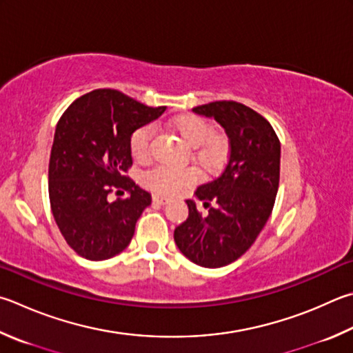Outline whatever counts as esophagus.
I'll return each mask as SVG.
<instances>
[{"label": "esophagus", "instance_id": "obj_1", "mask_svg": "<svg viewBox=\"0 0 353 353\" xmlns=\"http://www.w3.org/2000/svg\"><path fill=\"white\" fill-rule=\"evenodd\" d=\"M152 202L157 205H165V203H168V197L160 196V194H152Z\"/></svg>", "mask_w": 353, "mask_h": 353}]
</instances>
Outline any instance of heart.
<instances>
[{
	"instance_id": "obj_1",
	"label": "heart",
	"mask_w": 353,
	"mask_h": 353,
	"mask_svg": "<svg viewBox=\"0 0 353 353\" xmlns=\"http://www.w3.org/2000/svg\"><path fill=\"white\" fill-rule=\"evenodd\" d=\"M172 128L191 148V157L203 171H221L230 156V142L223 134H213V125L194 114L179 115L172 120ZM152 126L145 125L131 134L130 151L137 163H148L151 160ZM199 181V172L193 166L172 168L157 166L145 172L142 183L152 193L160 196H172L190 188Z\"/></svg>"
}]
</instances>
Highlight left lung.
Masks as SVG:
<instances>
[{"mask_svg": "<svg viewBox=\"0 0 353 353\" xmlns=\"http://www.w3.org/2000/svg\"><path fill=\"white\" fill-rule=\"evenodd\" d=\"M193 111L221 123L230 140V156L221 174L196 190L208 213H199L196 203L187 201L190 213L176 227L174 241L191 262L217 268L241 258L272 214L281 143L265 117L238 101H213Z\"/></svg>", "mask_w": 353, "mask_h": 353, "instance_id": "left-lung-1", "label": "left lung"}]
</instances>
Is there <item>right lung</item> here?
Returning a JSON list of instances; mask_svg holds the SVG:
<instances>
[{
    "instance_id": "obj_1",
    "label": "right lung",
    "mask_w": 353,
    "mask_h": 353,
    "mask_svg": "<svg viewBox=\"0 0 353 353\" xmlns=\"http://www.w3.org/2000/svg\"><path fill=\"white\" fill-rule=\"evenodd\" d=\"M151 108L115 89H95L70 103L55 128L49 201L63 238L77 254L103 261L130 245L151 194L128 176L131 134L156 120ZM130 196L111 203L109 194Z\"/></svg>"
}]
</instances>
